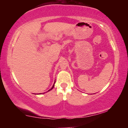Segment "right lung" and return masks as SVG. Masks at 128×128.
Listing matches in <instances>:
<instances>
[{"mask_svg": "<svg viewBox=\"0 0 128 128\" xmlns=\"http://www.w3.org/2000/svg\"><path fill=\"white\" fill-rule=\"evenodd\" d=\"M55 83H54V85H53V86H52V88H51L49 90H48V92H49V91H50V90H52L53 89V88H54V86H55ZM41 94V93H40Z\"/></svg>", "mask_w": 128, "mask_h": 128, "instance_id": "add662e5", "label": "right lung"}]
</instances>
